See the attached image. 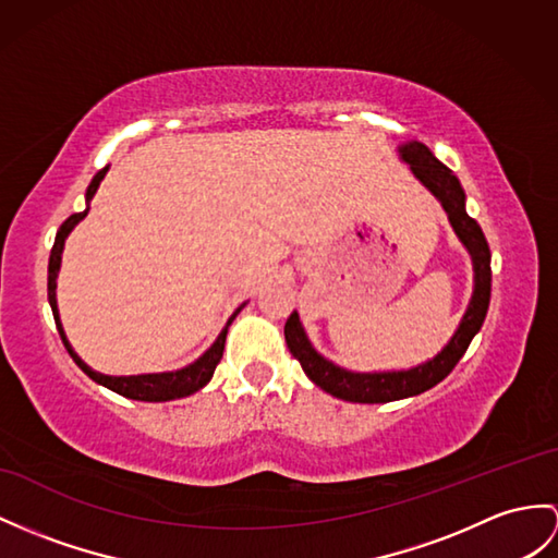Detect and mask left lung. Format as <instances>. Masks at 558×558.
Segmentation results:
<instances>
[{
	"label": "left lung",
	"instance_id": "8db88e82",
	"mask_svg": "<svg viewBox=\"0 0 558 558\" xmlns=\"http://www.w3.org/2000/svg\"><path fill=\"white\" fill-rule=\"evenodd\" d=\"M398 151L404 162H410V170L414 172L416 180L442 203L454 234L466 246L473 260V295L466 315L461 319L454 336L450 338V343H447L433 360L412 366V369L407 372L360 374L343 369V366L322 357L319 352L312 348L301 324V317H298V312H293L287 319V326H283V336H287L291 355L301 362L303 372L307 374L312 384H317L322 390L329 392V396L345 402H392L418 396V392L438 386L442 378L454 369L457 362L464 357L473 336L481 331L487 315V305H490V246H487L478 222L466 213V194L454 172L442 166V162L430 154V148L421 142H407Z\"/></svg>",
	"mask_w": 558,
	"mask_h": 558
}]
</instances>
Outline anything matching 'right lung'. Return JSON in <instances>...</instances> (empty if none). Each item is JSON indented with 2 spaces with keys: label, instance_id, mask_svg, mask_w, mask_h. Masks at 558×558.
I'll use <instances>...</instances> for the list:
<instances>
[{
  "label": "right lung",
  "instance_id": "right-lung-1",
  "mask_svg": "<svg viewBox=\"0 0 558 558\" xmlns=\"http://www.w3.org/2000/svg\"><path fill=\"white\" fill-rule=\"evenodd\" d=\"M108 172V166L104 170H99L97 174H94V180L89 182L87 186V203L94 198V194H97V189L101 184V180ZM89 208H85L83 213H75L68 217V220L61 225V229L57 232V239H53V248H51V255H49V281H47V291H49V305H51V312H53V319H57V329L61 333V341L65 345V350L71 352V357L75 360V364L83 369L92 381H97L101 386H106L108 390L118 392V396L122 398H130V400H142V402H168V400H177V398H186L192 396V392L201 390L203 386H206L210 378H213V372L215 366L220 364L222 360V352H225V338H227V331H229V324L234 322V317L241 312V307L234 312L232 317H229L227 326L220 331V336H217V341L203 352V355L192 362L189 366H184V369H177V372H162V374H137V376H106V374H99L94 372L92 366H87L83 360L77 357V352L71 348V343H68V338L63 333V326H61V319H59V307H57V277H59V269H61V253H63V243L68 239V234L73 232V227L83 220V217L87 215Z\"/></svg>",
  "mask_w": 558,
  "mask_h": 558
}]
</instances>
